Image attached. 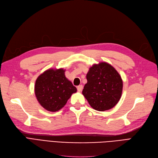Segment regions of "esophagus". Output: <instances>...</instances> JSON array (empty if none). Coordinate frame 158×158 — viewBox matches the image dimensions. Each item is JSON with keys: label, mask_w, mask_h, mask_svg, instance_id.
Returning <instances> with one entry per match:
<instances>
[{"label": "esophagus", "mask_w": 158, "mask_h": 158, "mask_svg": "<svg viewBox=\"0 0 158 158\" xmlns=\"http://www.w3.org/2000/svg\"><path fill=\"white\" fill-rule=\"evenodd\" d=\"M82 88H83L82 85H78V86H77V89H78V92H81V91H82Z\"/></svg>", "instance_id": "1"}]
</instances>
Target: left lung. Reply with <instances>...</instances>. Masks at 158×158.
<instances>
[{
  "label": "left lung",
  "instance_id": "left-lung-1",
  "mask_svg": "<svg viewBox=\"0 0 158 158\" xmlns=\"http://www.w3.org/2000/svg\"><path fill=\"white\" fill-rule=\"evenodd\" d=\"M82 94L90 106L99 111L112 109L121 99L123 80L113 66L106 62L95 64L86 75Z\"/></svg>",
  "mask_w": 158,
  "mask_h": 158
}]
</instances>
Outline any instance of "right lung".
I'll use <instances>...</instances> for the list:
<instances>
[{
	"mask_svg": "<svg viewBox=\"0 0 158 158\" xmlns=\"http://www.w3.org/2000/svg\"><path fill=\"white\" fill-rule=\"evenodd\" d=\"M63 69H50L38 76L35 81V96L47 111H59L65 106L72 94L77 91L66 78Z\"/></svg>",
	"mask_w": 158,
	"mask_h": 158,
	"instance_id": "1",
	"label": "right lung"
}]
</instances>
